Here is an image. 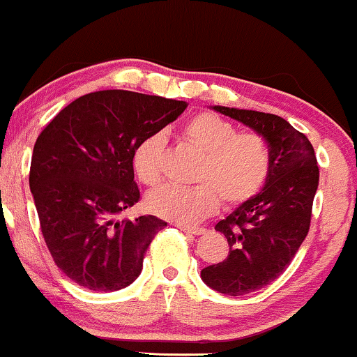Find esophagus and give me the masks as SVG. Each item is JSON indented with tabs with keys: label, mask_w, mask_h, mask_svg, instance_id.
I'll list each match as a JSON object with an SVG mask.
<instances>
[{
	"label": "esophagus",
	"mask_w": 357,
	"mask_h": 357,
	"mask_svg": "<svg viewBox=\"0 0 357 357\" xmlns=\"http://www.w3.org/2000/svg\"><path fill=\"white\" fill-rule=\"evenodd\" d=\"M178 227H179V229H181V231H184V233H188V234L201 236V234L206 233L204 227H191V226H183V225H178Z\"/></svg>",
	"instance_id": "esophagus-1"
}]
</instances>
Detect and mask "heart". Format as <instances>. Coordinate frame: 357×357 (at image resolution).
<instances>
[{
  "label": "heart",
  "mask_w": 357,
  "mask_h": 357,
  "mask_svg": "<svg viewBox=\"0 0 357 357\" xmlns=\"http://www.w3.org/2000/svg\"><path fill=\"white\" fill-rule=\"evenodd\" d=\"M183 136L199 151L192 186L165 184L146 197V206L162 220L191 225L220 206H239L263 190L271 169V154L263 136L238 132L233 123L213 113H199L188 119ZM166 136H146L132 153V167L141 183L156 184L161 179Z\"/></svg>",
  "instance_id": "obj_1"
}]
</instances>
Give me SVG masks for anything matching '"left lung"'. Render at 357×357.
<instances>
[{"label":"left lung","instance_id":"left-lung-1","mask_svg":"<svg viewBox=\"0 0 357 357\" xmlns=\"http://www.w3.org/2000/svg\"><path fill=\"white\" fill-rule=\"evenodd\" d=\"M264 137L271 169L263 190L216 225L229 255L201 271L211 289L243 296L268 286L289 266L311 222L319 167L314 148L281 116L252 109L211 106Z\"/></svg>","mask_w":357,"mask_h":357}]
</instances>
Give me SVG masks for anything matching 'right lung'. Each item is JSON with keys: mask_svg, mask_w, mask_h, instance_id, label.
<instances>
[{"mask_svg": "<svg viewBox=\"0 0 357 357\" xmlns=\"http://www.w3.org/2000/svg\"><path fill=\"white\" fill-rule=\"evenodd\" d=\"M186 101L106 89L54 116L33 149L29 190L56 266L91 291L123 289L167 226L156 216L116 220L139 201L132 153L181 116Z\"/></svg>", "mask_w": 357, "mask_h": 357, "instance_id": "obj_1", "label": "right lung"}]
</instances>
